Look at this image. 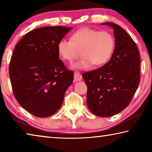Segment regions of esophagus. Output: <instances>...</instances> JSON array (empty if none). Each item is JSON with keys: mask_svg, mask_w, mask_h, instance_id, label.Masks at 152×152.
<instances>
[{"mask_svg": "<svg viewBox=\"0 0 152 152\" xmlns=\"http://www.w3.org/2000/svg\"><path fill=\"white\" fill-rule=\"evenodd\" d=\"M82 80V76L81 74H80L79 72H74V81H80Z\"/></svg>", "mask_w": 152, "mask_h": 152, "instance_id": "1", "label": "esophagus"}]
</instances>
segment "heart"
Wrapping results in <instances>:
<instances>
[{
  "mask_svg": "<svg viewBox=\"0 0 152 152\" xmlns=\"http://www.w3.org/2000/svg\"><path fill=\"white\" fill-rule=\"evenodd\" d=\"M70 39H60L57 50L61 59L70 61L78 50H82V58L71 66L74 69L85 70L94 64L96 66L104 65L111 58L115 50V38L107 31L82 28L74 32Z\"/></svg>",
  "mask_w": 152,
  "mask_h": 152,
  "instance_id": "b5f03b06",
  "label": "heart"
}]
</instances>
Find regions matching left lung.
I'll use <instances>...</instances> for the list:
<instances>
[{"mask_svg": "<svg viewBox=\"0 0 152 152\" xmlns=\"http://www.w3.org/2000/svg\"><path fill=\"white\" fill-rule=\"evenodd\" d=\"M115 47L110 60L96 70L82 74L87 91L86 103L96 116L109 117L130 103L140 83V56L137 45L125 31L113 23Z\"/></svg>", "mask_w": 152, "mask_h": 152, "instance_id": "1", "label": "left lung"}]
</instances>
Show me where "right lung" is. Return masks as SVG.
Listing matches in <instances>:
<instances>
[{
  "instance_id": "1",
  "label": "right lung",
  "mask_w": 152,
  "mask_h": 152,
  "mask_svg": "<svg viewBox=\"0 0 152 152\" xmlns=\"http://www.w3.org/2000/svg\"><path fill=\"white\" fill-rule=\"evenodd\" d=\"M72 27H43L27 33L15 48L9 64L12 92L19 104L47 117L62 104L74 72L59 59L57 44Z\"/></svg>"
}]
</instances>
